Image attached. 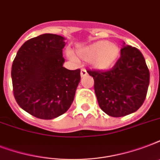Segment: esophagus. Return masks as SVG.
Here are the masks:
<instances>
[{
	"label": "esophagus",
	"mask_w": 160,
	"mask_h": 160,
	"mask_svg": "<svg viewBox=\"0 0 160 160\" xmlns=\"http://www.w3.org/2000/svg\"><path fill=\"white\" fill-rule=\"evenodd\" d=\"M85 75H87V71L85 69H81V70H80V76L84 77Z\"/></svg>",
	"instance_id": "1"
}]
</instances>
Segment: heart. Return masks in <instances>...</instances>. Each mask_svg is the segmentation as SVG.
Here are the masks:
<instances>
[{
  "label": "heart",
  "instance_id": "b5f03b06",
  "mask_svg": "<svg viewBox=\"0 0 160 160\" xmlns=\"http://www.w3.org/2000/svg\"><path fill=\"white\" fill-rule=\"evenodd\" d=\"M78 57L92 61L93 67L100 71H108L116 65L120 57V50L115 44L108 41H99L76 51ZM73 58L72 55H69Z\"/></svg>",
  "mask_w": 160,
  "mask_h": 160
}]
</instances>
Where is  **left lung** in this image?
<instances>
[{
    "mask_svg": "<svg viewBox=\"0 0 160 160\" xmlns=\"http://www.w3.org/2000/svg\"><path fill=\"white\" fill-rule=\"evenodd\" d=\"M87 72L95 80L100 109L109 116H125L143 105L149 87V71L138 49L124 43L120 58L111 70Z\"/></svg>",
    "mask_w": 160,
    "mask_h": 160,
    "instance_id": "8db88e82",
    "label": "left lung"
}]
</instances>
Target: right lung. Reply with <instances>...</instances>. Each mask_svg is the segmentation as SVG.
I'll return each mask as SVG.
<instances>
[{"label": "right lung", "instance_id": "right-lung-1", "mask_svg": "<svg viewBox=\"0 0 160 160\" xmlns=\"http://www.w3.org/2000/svg\"><path fill=\"white\" fill-rule=\"evenodd\" d=\"M65 38L43 34L21 46L12 64L14 96L21 109L42 119L67 111L80 80V70L63 67Z\"/></svg>", "mask_w": 160, "mask_h": 160}]
</instances>
